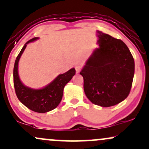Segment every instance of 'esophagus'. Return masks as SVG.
I'll return each instance as SVG.
<instances>
[{
  "label": "esophagus",
  "mask_w": 149,
  "mask_h": 149,
  "mask_svg": "<svg viewBox=\"0 0 149 149\" xmlns=\"http://www.w3.org/2000/svg\"><path fill=\"white\" fill-rule=\"evenodd\" d=\"M75 70H76V72L77 73H79L81 71V66L80 65H77L75 66Z\"/></svg>",
  "instance_id": "34e87169"
}]
</instances>
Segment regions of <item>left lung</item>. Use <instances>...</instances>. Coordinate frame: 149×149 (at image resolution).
Listing matches in <instances>:
<instances>
[{"instance_id":"left-lung-1","label":"left lung","mask_w":149,"mask_h":149,"mask_svg":"<svg viewBox=\"0 0 149 149\" xmlns=\"http://www.w3.org/2000/svg\"><path fill=\"white\" fill-rule=\"evenodd\" d=\"M98 48L87 60L80 74L85 94L92 103L108 107L124 100L130 92L134 59L120 40L97 31Z\"/></svg>"}]
</instances>
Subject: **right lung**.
Wrapping results in <instances>:
<instances>
[{
  "mask_svg": "<svg viewBox=\"0 0 149 149\" xmlns=\"http://www.w3.org/2000/svg\"><path fill=\"white\" fill-rule=\"evenodd\" d=\"M39 38H34L24 44L15 59L13 68V84L15 94L19 100L29 109L38 113H46L55 109L60 103L63 88L75 74L74 68H71L63 74H59L53 81L41 89H33L24 86L18 74V62L21 55L30 42Z\"/></svg>",
  "mask_w": 149,
  "mask_h": 149,
  "instance_id": "1",
  "label": "right lung"
}]
</instances>
